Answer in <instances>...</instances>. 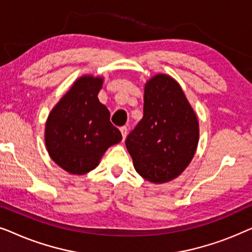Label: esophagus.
Listing matches in <instances>:
<instances>
[{"label": "esophagus", "instance_id": "34e87169", "mask_svg": "<svg viewBox=\"0 0 252 252\" xmlns=\"http://www.w3.org/2000/svg\"><path fill=\"white\" fill-rule=\"evenodd\" d=\"M120 132H122V135H123V140L126 139L127 134H128V129H127L126 126H123L120 127Z\"/></svg>", "mask_w": 252, "mask_h": 252}]
</instances>
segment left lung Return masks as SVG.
<instances>
[{"instance_id": "8db88e82", "label": "left lung", "mask_w": 252, "mask_h": 252, "mask_svg": "<svg viewBox=\"0 0 252 252\" xmlns=\"http://www.w3.org/2000/svg\"><path fill=\"white\" fill-rule=\"evenodd\" d=\"M198 120L180 85L157 74L144 86L143 118L126 139L134 168L154 184L179 177L194 157Z\"/></svg>"}]
</instances>
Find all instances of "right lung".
I'll use <instances>...</instances> for the list:
<instances>
[{
    "mask_svg": "<svg viewBox=\"0 0 252 252\" xmlns=\"http://www.w3.org/2000/svg\"><path fill=\"white\" fill-rule=\"evenodd\" d=\"M102 85L103 78H79L48 116L47 150L51 159L71 174L94 170L108 148L123 139L110 122L109 110L98 101Z\"/></svg>",
    "mask_w": 252,
    "mask_h": 252,
    "instance_id": "add662e5",
    "label": "right lung"
}]
</instances>
